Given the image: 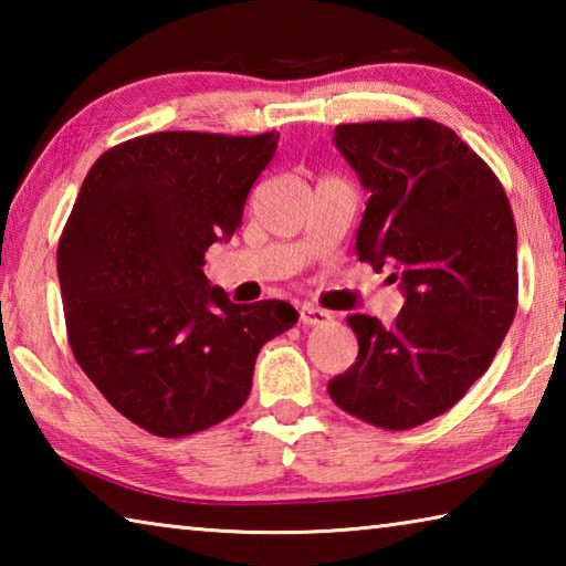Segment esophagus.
I'll return each mask as SVG.
<instances>
[{
    "label": "esophagus",
    "instance_id": "esophagus-1",
    "mask_svg": "<svg viewBox=\"0 0 566 566\" xmlns=\"http://www.w3.org/2000/svg\"><path fill=\"white\" fill-rule=\"evenodd\" d=\"M329 319H332V314L319 310V306L304 304L300 310V322L306 324V327H319V324H327Z\"/></svg>",
    "mask_w": 566,
    "mask_h": 566
}]
</instances>
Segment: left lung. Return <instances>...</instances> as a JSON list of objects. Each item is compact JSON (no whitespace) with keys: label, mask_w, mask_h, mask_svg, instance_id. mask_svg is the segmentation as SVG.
I'll return each instance as SVG.
<instances>
[{"label":"left lung","mask_w":566,"mask_h":566,"mask_svg":"<svg viewBox=\"0 0 566 566\" xmlns=\"http://www.w3.org/2000/svg\"><path fill=\"white\" fill-rule=\"evenodd\" d=\"M334 145L371 191L357 256L391 270L397 322L352 314L357 361L334 405L391 432L444 415L490 369L516 314V227L502 181L432 119L339 124Z\"/></svg>","instance_id":"left-lung-1"}]
</instances>
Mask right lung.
<instances>
[{"label":"right lung","instance_id":"right-lung-1","mask_svg":"<svg viewBox=\"0 0 566 566\" xmlns=\"http://www.w3.org/2000/svg\"><path fill=\"white\" fill-rule=\"evenodd\" d=\"M280 134L157 132L94 161L56 249L66 337L104 399L157 437L219 424L252 391L256 354L292 304H234L205 252L242 224Z\"/></svg>","mask_w":566,"mask_h":566}]
</instances>
